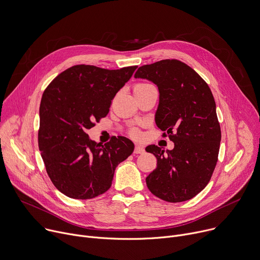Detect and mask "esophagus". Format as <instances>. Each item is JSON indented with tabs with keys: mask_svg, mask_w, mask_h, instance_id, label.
Returning <instances> with one entry per match:
<instances>
[{
	"mask_svg": "<svg viewBox=\"0 0 260 260\" xmlns=\"http://www.w3.org/2000/svg\"><path fill=\"white\" fill-rule=\"evenodd\" d=\"M144 152H145L144 147H142V146H139V145H137V146L135 147L134 153H136V154H142V153H144Z\"/></svg>",
	"mask_w": 260,
	"mask_h": 260,
	"instance_id": "obj_1",
	"label": "esophagus"
}]
</instances>
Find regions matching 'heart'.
<instances>
[{"label":"heart","mask_w":260,"mask_h":260,"mask_svg":"<svg viewBox=\"0 0 260 260\" xmlns=\"http://www.w3.org/2000/svg\"><path fill=\"white\" fill-rule=\"evenodd\" d=\"M148 87H151V85H150V84H147V83H138V84H136L135 87H134V92H135V93H136V92H139V91L144 90V89H146V88H148ZM134 135H136L135 132H134Z\"/></svg>","instance_id":"b5f03b06"}]
</instances>
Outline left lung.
<instances>
[{
  "instance_id": "1",
  "label": "left lung",
  "mask_w": 260,
  "mask_h": 260,
  "mask_svg": "<svg viewBox=\"0 0 260 260\" xmlns=\"http://www.w3.org/2000/svg\"><path fill=\"white\" fill-rule=\"evenodd\" d=\"M135 78L157 86L155 123L174 143L172 150L146 147L157 159L146 184L161 200H190L207 185L218 161L221 128L212 93L193 68L175 59L141 66Z\"/></svg>"
}]
</instances>
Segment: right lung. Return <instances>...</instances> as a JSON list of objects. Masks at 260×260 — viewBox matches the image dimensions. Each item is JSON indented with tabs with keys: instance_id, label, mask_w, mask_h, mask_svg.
<instances>
[{
	"instance_id": "obj_1",
	"label": "right lung",
	"mask_w": 260,
	"mask_h": 260,
	"mask_svg": "<svg viewBox=\"0 0 260 260\" xmlns=\"http://www.w3.org/2000/svg\"><path fill=\"white\" fill-rule=\"evenodd\" d=\"M136 69L75 65L44 90L38 146L46 172L65 196L83 200L104 194L111 187L116 167L133 153L135 145L125 137L102 145L86 132L108 115L112 100Z\"/></svg>"
}]
</instances>
